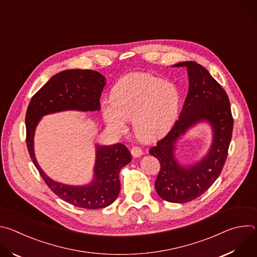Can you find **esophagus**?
<instances>
[{"label": "esophagus", "mask_w": 257, "mask_h": 257, "mask_svg": "<svg viewBox=\"0 0 257 257\" xmlns=\"http://www.w3.org/2000/svg\"><path fill=\"white\" fill-rule=\"evenodd\" d=\"M131 155L134 158H140L143 155L142 150L139 148V146H134V148L131 149Z\"/></svg>", "instance_id": "esophagus-1"}]
</instances>
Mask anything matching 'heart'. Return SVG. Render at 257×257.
I'll return each instance as SVG.
<instances>
[{
    "mask_svg": "<svg viewBox=\"0 0 257 257\" xmlns=\"http://www.w3.org/2000/svg\"><path fill=\"white\" fill-rule=\"evenodd\" d=\"M180 104L181 94L176 85L149 73H134L115 85L112 100L101 101V114L111 130L125 133L127 121H133L136 136L153 141L172 129Z\"/></svg>",
    "mask_w": 257,
    "mask_h": 257,
    "instance_id": "1",
    "label": "heart"
}]
</instances>
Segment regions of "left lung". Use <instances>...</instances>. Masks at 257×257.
<instances>
[{"label": "left lung", "mask_w": 257, "mask_h": 257, "mask_svg": "<svg viewBox=\"0 0 257 257\" xmlns=\"http://www.w3.org/2000/svg\"><path fill=\"white\" fill-rule=\"evenodd\" d=\"M173 67L187 68L188 93L179 120L150 154L161 164L155 183L157 193L166 201L185 203L204 193L221 174L232 138L233 117L226 91L204 67L193 61L180 62ZM200 122L211 126L212 144L200 160L182 165L175 156L176 143Z\"/></svg>", "instance_id": "obj_1"}]
</instances>
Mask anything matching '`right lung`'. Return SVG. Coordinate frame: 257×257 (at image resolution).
I'll use <instances>...</instances> for the list:
<instances>
[{
    "mask_svg": "<svg viewBox=\"0 0 257 257\" xmlns=\"http://www.w3.org/2000/svg\"><path fill=\"white\" fill-rule=\"evenodd\" d=\"M105 83V78L96 71H62L32 96L25 116L28 153L47 185L64 201L88 209L106 207L118 197L121 187L119 173L131 162L128 149L122 143L95 144L92 180L85 185H68L50 178L39 165L34 154V134L44 116L64 111H99V99Z\"/></svg>",
    "mask_w": 257,
    "mask_h": 257,
    "instance_id": "obj_1",
    "label": "right lung"
}]
</instances>
